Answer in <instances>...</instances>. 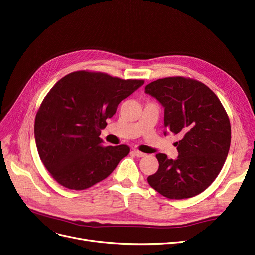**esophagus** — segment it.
<instances>
[{
	"label": "esophagus",
	"mask_w": 255,
	"mask_h": 255,
	"mask_svg": "<svg viewBox=\"0 0 255 255\" xmlns=\"http://www.w3.org/2000/svg\"><path fill=\"white\" fill-rule=\"evenodd\" d=\"M132 153H133L136 157H145L146 156L145 153H142V152H140V151H138L136 149H134L133 151H132Z\"/></svg>",
	"instance_id": "1"
}]
</instances>
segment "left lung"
<instances>
[{"mask_svg":"<svg viewBox=\"0 0 255 255\" xmlns=\"http://www.w3.org/2000/svg\"><path fill=\"white\" fill-rule=\"evenodd\" d=\"M145 93L164 108V135L180 134L178 157L158 153L157 172L148 177L155 191L169 199L191 198L205 191L222 170L228 155L231 128L216 94L202 82L168 77L146 85Z\"/></svg>","mask_w":255,"mask_h":255,"instance_id":"1","label":"left lung"}]
</instances>
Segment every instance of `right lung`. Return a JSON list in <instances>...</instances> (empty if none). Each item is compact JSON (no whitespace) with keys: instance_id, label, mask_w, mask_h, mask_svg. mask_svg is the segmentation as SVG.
<instances>
[{"instance_id":"add662e5","label":"right lung","mask_w":255,"mask_h":255,"mask_svg":"<svg viewBox=\"0 0 255 255\" xmlns=\"http://www.w3.org/2000/svg\"><path fill=\"white\" fill-rule=\"evenodd\" d=\"M143 83L79 71L51 88L36 114L34 136L43 165L59 184L76 191L88 189L127 156L128 146L106 147L99 136L120 102Z\"/></svg>"}]
</instances>
